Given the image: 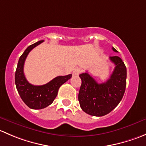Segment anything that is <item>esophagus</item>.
<instances>
[{"label":"esophagus","mask_w":146,"mask_h":146,"mask_svg":"<svg viewBox=\"0 0 146 146\" xmlns=\"http://www.w3.org/2000/svg\"><path fill=\"white\" fill-rule=\"evenodd\" d=\"M82 72V69L80 68H76L73 70V74L75 75V76H78L80 73H81Z\"/></svg>","instance_id":"1"}]
</instances>
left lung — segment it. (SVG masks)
I'll return each mask as SVG.
<instances>
[{
	"label": "left lung",
	"mask_w": 146,
	"mask_h": 146,
	"mask_svg": "<svg viewBox=\"0 0 146 146\" xmlns=\"http://www.w3.org/2000/svg\"><path fill=\"white\" fill-rule=\"evenodd\" d=\"M112 50L118 52L112 47ZM115 68L110 79L98 83L88 73L79 75L82 83L78 94L80 106L87 114L102 117L112 111L121 100L126 85V68L120 57L110 56Z\"/></svg>",
	"instance_id": "left-lung-1"
}]
</instances>
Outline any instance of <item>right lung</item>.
Listing matches in <instances>:
<instances>
[{
  "label": "right lung",
  "mask_w": 146,
  "mask_h": 146,
  "mask_svg": "<svg viewBox=\"0 0 146 146\" xmlns=\"http://www.w3.org/2000/svg\"><path fill=\"white\" fill-rule=\"evenodd\" d=\"M44 41H39L29 46L20 57L15 76L17 92L23 101L29 108L41 110L48 107L57 96L60 87L72 77L71 74L58 76L43 85H33L29 83L24 74V64L28 54Z\"/></svg>",
  "instance_id": "right-lung-1"
}]
</instances>
